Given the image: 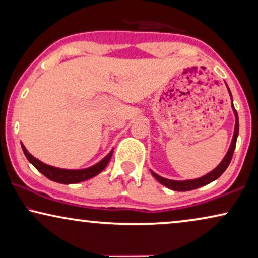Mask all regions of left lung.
I'll return each instance as SVG.
<instances>
[{
    "instance_id": "obj_1",
    "label": "left lung",
    "mask_w": 258,
    "mask_h": 258,
    "mask_svg": "<svg viewBox=\"0 0 258 258\" xmlns=\"http://www.w3.org/2000/svg\"><path fill=\"white\" fill-rule=\"evenodd\" d=\"M225 84H227V83H225ZM227 88H228V93H229V95H230V98H231L232 111H234V115H235V129H234V136H232V140H231V144H230V147H229V149L227 151V154H225L223 160L221 161V163L218 164L213 171L208 172V174L202 176V177L194 178V179H185V181H175V179L164 178V177H162V176L157 175L156 172L150 170L151 175H153L154 177L161 183V184L165 185L167 188L171 189V190H175V191H189V190H194V189L201 188V186H203V185L209 184V183L215 181V179H217L222 174H223L225 170H227L228 165L230 164V161L232 158V154H234V150H235V147H236V141H237L238 130H239L237 111H236V109L234 107V103H232L231 91H230V89H229L228 86H227Z\"/></svg>"
}]
</instances>
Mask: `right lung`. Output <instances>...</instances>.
<instances>
[{
  "label": "right lung",
  "instance_id": "1",
  "mask_svg": "<svg viewBox=\"0 0 258 258\" xmlns=\"http://www.w3.org/2000/svg\"><path fill=\"white\" fill-rule=\"evenodd\" d=\"M21 147H22V150L24 155H26L27 160L29 161L41 174H43L45 177L51 179V181L62 183V184H74V183L83 182L91 177H95V176L100 174V172L107 167L109 161H110V158L112 156V153H114V149H111L110 153H109L107 156L102 158L100 162H97L96 164L91 165L89 168L62 169L52 167V165H48L43 163V162H41L40 160H37L36 157H34L33 155L27 150V148L23 146V143H21Z\"/></svg>",
  "mask_w": 258,
  "mask_h": 258
}]
</instances>
